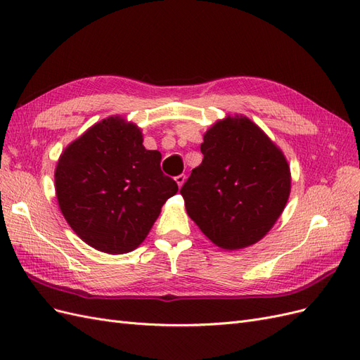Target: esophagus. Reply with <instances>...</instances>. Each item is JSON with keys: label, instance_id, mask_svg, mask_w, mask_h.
I'll use <instances>...</instances> for the list:
<instances>
[{"label": "esophagus", "instance_id": "1", "mask_svg": "<svg viewBox=\"0 0 360 360\" xmlns=\"http://www.w3.org/2000/svg\"><path fill=\"white\" fill-rule=\"evenodd\" d=\"M184 181H186V176H184V174H180V176H177V177H176V183L179 184V188H181V186H183Z\"/></svg>", "mask_w": 360, "mask_h": 360}]
</instances>
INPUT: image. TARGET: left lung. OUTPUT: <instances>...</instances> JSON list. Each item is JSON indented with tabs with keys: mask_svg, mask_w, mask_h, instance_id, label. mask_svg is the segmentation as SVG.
Listing matches in <instances>:
<instances>
[{
	"mask_svg": "<svg viewBox=\"0 0 360 360\" xmlns=\"http://www.w3.org/2000/svg\"><path fill=\"white\" fill-rule=\"evenodd\" d=\"M201 165L180 189L191 219L226 250L259 242L284 212L291 172L282 150L245 115L204 134Z\"/></svg>",
	"mask_w": 360,
	"mask_h": 360,
	"instance_id": "left-lung-1",
	"label": "left lung"
}]
</instances>
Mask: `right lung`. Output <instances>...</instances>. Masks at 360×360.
Segmentation results:
<instances>
[{
	"label": "right lung",
	"mask_w": 360,
	"mask_h": 360,
	"mask_svg": "<svg viewBox=\"0 0 360 360\" xmlns=\"http://www.w3.org/2000/svg\"><path fill=\"white\" fill-rule=\"evenodd\" d=\"M120 115L93 124L64 148L56 168L60 210L91 248L127 254L146 240L162 205L179 191L160 171L162 155Z\"/></svg>",
	"instance_id": "add662e5"
}]
</instances>
